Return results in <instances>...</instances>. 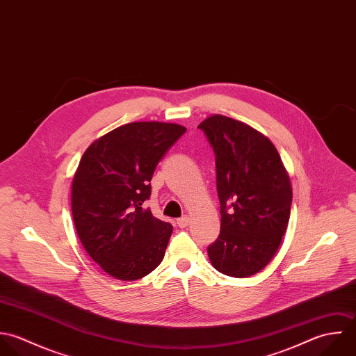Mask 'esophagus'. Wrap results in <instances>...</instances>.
<instances>
[{
    "mask_svg": "<svg viewBox=\"0 0 356 356\" xmlns=\"http://www.w3.org/2000/svg\"><path fill=\"white\" fill-rule=\"evenodd\" d=\"M177 224H178V227L179 228H186L188 225H189V217H182V218H178L177 220Z\"/></svg>",
    "mask_w": 356,
    "mask_h": 356,
    "instance_id": "1",
    "label": "esophagus"
}]
</instances>
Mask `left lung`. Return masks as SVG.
Wrapping results in <instances>:
<instances>
[{
  "label": "left lung",
  "mask_w": 356,
  "mask_h": 356,
  "mask_svg": "<svg viewBox=\"0 0 356 356\" xmlns=\"http://www.w3.org/2000/svg\"><path fill=\"white\" fill-rule=\"evenodd\" d=\"M216 153L221 232L209 245L213 266L232 277L262 270L286 234L293 191L275 145L252 127L222 115L203 120Z\"/></svg>",
  "instance_id": "1"
}]
</instances>
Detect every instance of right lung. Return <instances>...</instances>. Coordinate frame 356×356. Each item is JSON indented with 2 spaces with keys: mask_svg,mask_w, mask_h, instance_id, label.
Listing matches in <instances>:
<instances>
[{
  "mask_svg": "<svg viewBox=\"0 0 356 356\" xmlns=\"http://www.w3.org/2000/svg\"><path fill=\"white\" fill-rule=\"evenodd\" d=\"M185 131L174 122H128L94 140L80 160L74 227L88 255L119 280L140 279L164 258L172 227L142 204L159 161Z\"/></svg>",
  "mask_w": 356,
  "mask_h": 356,
  "instance_id": "right-lung-1",
  "label": "right lung"
}]
</instances>
